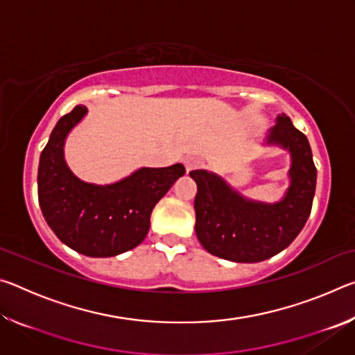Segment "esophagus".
Wrapping results in <instances>:
<instances>
[{"mask_svg":"<svg viewBox=\"0 0 355 355\" xmlns=\"http://www.w3.org/2000/svg\"><path fill=\"white\" fill-rule=\"evenodd\" d=\"M202 166V159L197 158V156H188V158L184 159V167H186V172H191L197 169V167Z\"/></svg>","mask_w":355,"mask_h":355,"instance_id":"34e87169","label":"esophagus"}]
</instances>
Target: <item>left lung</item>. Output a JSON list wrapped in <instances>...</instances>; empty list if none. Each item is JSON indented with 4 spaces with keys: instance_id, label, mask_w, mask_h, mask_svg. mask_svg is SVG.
I'll list each match as a JSON object with an SVG mask.
<instances>
[{
    "instance_id": "left-lung-1",
    "label": "left lung",
    "mask_w": 355,
    "mask_h": 355,
    "mask_svg": "<svg viewBox=\"0 0 355 355\" xmlns=\"http://www.w3.org/2000/svg\"><path fill=\"white\" fill-rule=\"evenodd\" d=\"M264 146L291 156L290 186L279 202L252 200L233 189L218 173L189 172L197 183L196 235L200 244L224 260L258 263L286 249L307 222L316 188V167L307 136L291 119L279 114Z\"/></svg>"
}]
</instances>
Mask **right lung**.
Returning <instances> with one entry per match:
<instances>
[{"label":"right lung","instance_id":"add662e5","mask_svg":"<svg viewBox=\"0 0 355 355\" xmlns=\"http://www.w3.org/2000/svg\"><path fill=\"white\" fill-rule=\"evenodd\" d=\"M83 105L59 119L42 150L37 173L39 205L48 227L70 249L94 258L116 257L146 239L156 203L180 177L183 164L141 167L111 184L87 183L65 163V139L81 120Z\"/></svg>","mask_w":355,"mask_h":355}]
</instances>
